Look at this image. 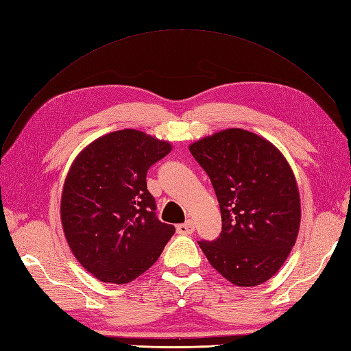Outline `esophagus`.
I'll list each match as a JSON object with an SVG mask.
<instances>
[{
    "label": "esophagus",
    "instance_id": "esophagus-1",
    "mask_svg": "<svg viewBox=\"0 0 351 351\" xmlns=\"http://www.w3.org/2000/svg\"><path fill=\"white\" fill-rule=\"evenodd\" d=\"M195 232V226L192 221H186L183 224L177 226V233L178 234H192Z\"/></svg>",
    "mask_w": 351,
    "mask_h": 351
}]
</instances>
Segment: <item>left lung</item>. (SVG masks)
<instances>
[{
	"instance_id": "8db88e82",
	"label": "left lung",
	"mask_w": 351,
	"mask_h": 351,
	"mask_svg": "<svg viewBox=\"0 0 351 351\" xmlns=\"http://www.w3.org/2000/svg\"><path fill=\"white\" fill-rule=\"evenodd\" d=\"M219 199L223 230L199 246L236 287L267 282L287 261L301 221L300 192L287 158L271 141L226 128L189 146Z\"/></svg>"
}]
</instances>
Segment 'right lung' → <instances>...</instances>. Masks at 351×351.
<instances>
[{"mask_svg":"<svg viewBox=\"0 0 351 351\" xmlns=\"http://www.w3.org/2000/svg\"><path fill=\"white\" fill-rule=\"evenodd\" d=\"M171 143L138 130L93 140L64 178L60 220L75 258L94 278L125 285L154 266L176 229L155 217L146 174Z\"/></svg>","mask_w":351,"mask_h":351,"instance_id":"1","label":"right lung"}]
</instances>
